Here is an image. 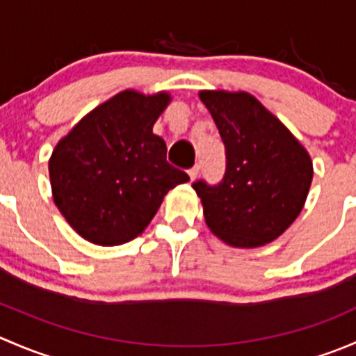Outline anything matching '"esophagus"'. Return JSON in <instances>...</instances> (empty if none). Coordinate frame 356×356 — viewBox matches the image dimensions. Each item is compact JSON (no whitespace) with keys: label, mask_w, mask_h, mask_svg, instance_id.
<instances>
[{"label":"esophagus","mask_w":356,"mask_h":356,"mask_svg":"<svg viewBox=\"0 0 356 356\" xmlns=\"http://www.w3.org/2000/svg\"><path fill=\"white\" fill-rule=\"evenodd\" d=\"M198 172H200V165H195L193 168H189L188 174H189V177H191V181H195L196 175H198Z\"/></svg>","instance_id":"esophagus-1"}]
</instances>
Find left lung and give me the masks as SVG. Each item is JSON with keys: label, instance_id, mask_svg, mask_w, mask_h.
<instances>
[{"label": "left lung", "instance_id": "obj_1", "mask_svg": "<svg viewBox=\"0 0 356 356\" xmlns=\"http://www.w3.org/2000/svg\"><path fill=\"white\" fill-rule=\"evenodd\" d=\"M200 99L225 146L222 181L193 182L204 222L231 246L267 245L303 210L314 177L310 155L254 96L200 91Z\"/></svg>", "mask_w": 356, "mask_h": 356}]
</instances>
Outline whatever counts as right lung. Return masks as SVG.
<instances>
[{
  "instance_id": "right-lung-1",
  "label": "right lung",
  "mask_w": 356,
  "mask_h": 356,
  "mask_svg": "<svg viewBox=\"0 0 356 356\" xmlns=\"http://www.w3.org/2000/svg\"><path fill=\"white\" fill-rule=\"evenodd\" d=\"M170 95L122 91L86 115L49 158L55 204L79 236L99 246L138 238L163 196L189 175L167 161L153 124Z\"/></svg>"
}]
</instances>
